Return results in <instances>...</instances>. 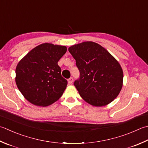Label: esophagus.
I'll use <instances>...</instances> for the list:
<instances>
[{"instance_id": "1", "label": "esophagus", "mask_w": 148, "mask_h": 148, "mask_svg": "<svg viewBox=\"0 0 148 148\" xmlns=\"http://www.w3.org/2000/svg\"><path fill=\"white\" fill-rule=\"evenodd\" d=\"M73 82V77H71L69 79H68V83L69 84H72V83Z\"/></svg>"}]
</instances>
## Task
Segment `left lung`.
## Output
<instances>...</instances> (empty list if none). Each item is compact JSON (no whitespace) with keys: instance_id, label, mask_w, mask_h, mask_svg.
<instances>
[{"instance_id":"1","label":"left lung","mask_w":148,"mask_h":148,"mask_svg":"<svg viewBox=\"0 0 148 148\" xmlns=\"http://www.w3.org/2000/svg\"><path fill=\"white\" fill-rule=\"evenodd\" d=\"M69 51L79 71V77L74 85L81 97L95 106H105L114 101L123 81L117 61L102 46L92 42L72 45Z\"/></svg>"}]
</instances>
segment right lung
<instances>
[{"instance_id": "right-lung-1", "label": "right lung", "mask_w": 148, "mask_h": 148, "mask_svg": "<svg viewBox=\"0 0 148 148\" xmlns=\"http://www.w3.org/2000/svg\"><path fill=\"white\" fill-rule=\"evenodd\" d=\"M66 52L65 46L43 43L20 61L16 84L20 92L34 105L46 106L58 100L67 85L58 65Z\"/></svg>"}]
</instances>
